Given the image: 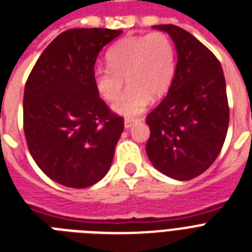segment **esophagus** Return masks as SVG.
<instances>
[{"mask_svg":"<svg viewBox=\"0 0 252 252\" xmlns=\"http://www.w3.org/2000/svg\"><path fill=\"white\" fill-rule=\"evenodd\" d=\"M137 122H138V119H130V118H126V119L124 120V126H126V129H128V128H130V126H132L133 124Z\"/></svg>","mask_w":252,"mask_h":252,"instance_id":"1","label":"esophagus"}]
</instances>
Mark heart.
<instances>
[{
	"mask_svg": "<svg viewBox=\"0 0 252 252\" xmlns=\"http://www.w3.org/2000/svg\"><path fill=\"white\" fill-rule=\"evenodd\" d=\"M107 66L94 71V83L106 101H115L124 87H129L114 103V111L124 116L140 114L151 97L160 98L172 84L176 50L163 32L129 36L108 50Z\"/></svg>",
	"mask_w": 252,
	"mask_h": 252,
	"instance_id": "heart-1",
	"label": "heart"
}]
</instances>
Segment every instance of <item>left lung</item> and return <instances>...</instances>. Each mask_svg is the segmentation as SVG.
Wrapping results in <instances>:
<instances>
[{"label": "left lung", "instance_id": "1", "mask_svg": "<svg viewBox=\"0 0 252 252\" xmlns=\"http://www.w3.org/2000/svg\"><path fill=\"white\" fill-rule=\"evenodd\" d=\"M153 28L175 42L177 64L164 99L147 115V157L171 179L186 181L216 160L225 141L229 106L218 58L188 31L173 24Z\"/></svg>", "mask_w": 252, "mask_h": 252}]
</instances>
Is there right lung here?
Masks as SVG:
<instances>
[{"mask_svg":"<svg viewBox=\"0 0 252 252\" xmlns=\"http://www.w3.org/2000/svg\"><path fill=\"white\" fill-rule=\"evenodd\" d=\"M122 30L75 28L45 49L24 88L23 128L36 164L53 181L83 189L105 177L124 119L111 112L94 83L102 48Z\"/></svg>","mask_w":252,"mask_h":252,"instance_id":"1","label":"right lung"}]
</instances>
